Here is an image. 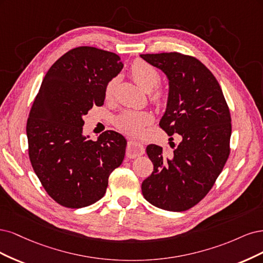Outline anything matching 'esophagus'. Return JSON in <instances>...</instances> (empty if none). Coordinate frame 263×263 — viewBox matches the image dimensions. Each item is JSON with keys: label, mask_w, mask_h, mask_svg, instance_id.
Returning <instances> with one entry per match:
<instances>
[{"label": "esophagus", "mask_w": 263, "mask_h": 263, "mask_svg": "<svg viewBox=\"0 0 263 263\" xmlns=\"http://www.w3.org/2000/svg\"><path fill=\"white\" fill-rule=\"evenodd\" d=\"M145 152V148H144L143 144L137 141H129L128 142V146H126V157L129 158H135L139 157L144 154Z\"/></svg>", "instance_id": "34e87169"}]
</instances>
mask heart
Here are the masks:
<instances>
[{"instance_id": "heart-1", "label": "heart", "mask_w": 263, "mask_h": 263, "mask_svg": "<svg viewBox=\"0 0 263 263\" xmlns=\"http://www.w3.org/2000/svg\"><path fill=\"white\" fill-rule=\"evenodd\" d=\"M131 75L133 80L145 90H152L160 81V74L155 66L143 61L137 60L131 66ZM118 80H110L105 87L106 100H111L115 96ZM151 100L156 106H164L168 99V92L164 88H156L151 92ZM153 121V116L147 111H124L118 116L115 124L118 129L129 135H140L145 125Z\"/></svg>"}]
</instances>
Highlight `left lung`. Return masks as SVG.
I'll list each match as a JSON object with an SVG mask.
<instances>
[{
  "mask_svg": "<svg viewBox=\"0 0 263 263\" xmlns=\"http://www.w3.org/2000/svg\"><path fill=\"white\" fill-rule=\"evenodd\" d=\"M141 58L167 75L169 96L159 126L182 139L178 145L171 142L167 154L147 145L154 171L142 182V193L159 209L189 210L209 193L230 156V108L215 76L197 58L180 52Z\"/></svg>",
  "mask_w": 263,
  "mask_h": 263,
  "instance_id": "left-lung-1",
  "label": "left lung"
}]
</instances>
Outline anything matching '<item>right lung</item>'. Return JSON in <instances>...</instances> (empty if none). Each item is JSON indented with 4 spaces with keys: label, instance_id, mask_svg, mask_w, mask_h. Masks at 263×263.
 Listing matches in <instances>:
<instances>
[{
    "label": "right lung",
    "instance_id": "1",
    "mask_svg": "<svg viewBox=\"0 0 263 263\" xmlns=\"http://www.w3.org/2000/svg\"><path fill=\"white\" fill-rule=\"evenodd\" d=\"M120 57L94 47L64 53L42 80L27 119L31 166L59 204L81 209L105 196L108 178L124 158L126 141L112 130L97 141L83 137L84 117L103 106L107 83L122 69Z\"/></svg>",
    "mask_w": 263,
    "mask_h": 263
}]
</instances>
